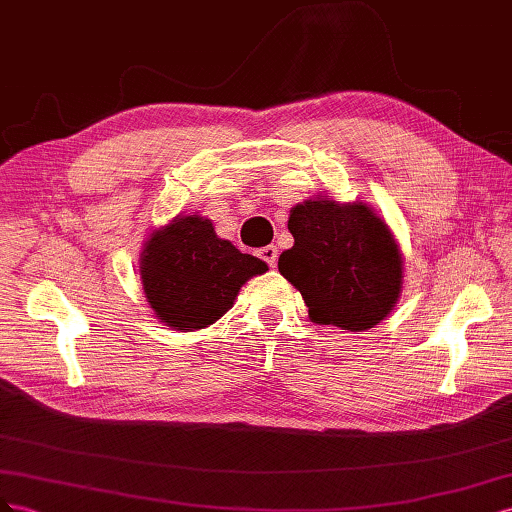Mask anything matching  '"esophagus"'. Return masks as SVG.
I'll return each instance as SVG.
<instances>
[{"label":"esophagus","instance_id":"1","mask_svg":"<svg viewBox=\"0 0 512 512\" xmlns=\"http://www.w3.org/2000/svg\"><path fill=\"white\" fill-rule=\"evenodd\" d=\"M259 257L264 259L270 268H276V257H279V251H276V246H272V244H270V246H264V248H261V251H259Z\"/></svg>","mask_w":512,"mask_h":512}]
</instances>
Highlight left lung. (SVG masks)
Returning <instances> with one entry per match:
<instances>
[{
  "instance_id": "8db88e82",
  "label": "left lung",
  "mask_w": 512,
  "mask_h": 512,
  "mask_svg": "<svg viewBox=\"0 0 512 512\" xmlns=\"http://www.w3.org/2000/svg\"><path fill=\"white\" fill-rule=\"evenodd\" d=\"M294 246L279 272L294 285L311 321L362 332L397 306L403 291V253L388 223L369 203L306 199L289 210Z\"/></svg>"
}]
</instances>
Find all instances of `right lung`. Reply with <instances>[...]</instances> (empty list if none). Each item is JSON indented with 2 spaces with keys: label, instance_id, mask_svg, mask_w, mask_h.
Masks as SVG:
<instances>
[{
  "label": "right lung",
  "instance_id": "obj_1",
  "mask_svg": "<svg viewBox=\"0 0 512 512\" xmlns=\"http://www.w3.org/2000/svg\"><path fill=\"white\" fill-rule=\"evenodd\" d=\"M266 270V261L218 238L210 218L201 214H180L154 229L139 261L150 309L158 321L180 332L208 328L221 319L240 287Z\"/></svg>",
  "mask_w": 512,
  "mask_h": 512
}]
</instances>
